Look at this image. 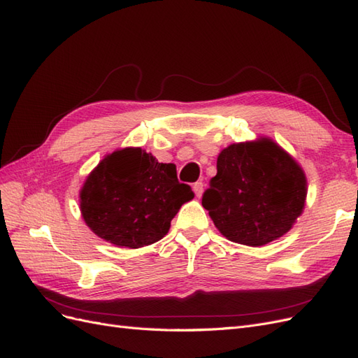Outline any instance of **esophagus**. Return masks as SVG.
Segmentation results:
<instances>
[{
  "instance_id": "esophagus-1",
  "label": "esophagus",
  "mask_w": 358,
  "mask_h": 358,
  "mask_svg": "<svg viewBox=\"0 0 358 358\" xmlns=\"http://www.w3.org/2000/svg\"><path fill=\"white\" fill-rule=\"evenodd\" d=\"M193 192H195V195L198 198H201L202 196V192H203V182L202 181L195 182V185H193Z\"/></svg>"
}]
</instances>
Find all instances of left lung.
I'll list each match as a JSON object with an SVG mask.
<instances>
[{
	"label": "left lung",
	"instance_id": "8db88e82",
	"mask_svg": "<svg viewBox=\"0 0 358 358\" xmlns=\"http://www.w3.org/2000/svg\"><path fill=\"white\" fill-rule=\"evenodd\" d=\"M306 195L303 168L273 139L259 138L220 151L202 206L223 237L259 248L292 228Z\"/></svg>",
	"mask_w": 358,
	"mask_h": 358
}]
</instances>
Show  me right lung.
I'll use <instances>...</instances> for the list:
<instances>
[{"label": "right lung", "instance_id": "add662e5", "mask_svg": "<svg viewBox=\"0 0 358 358\" xmlns=\"http://www.w3.org/2000/svg\"><path fill=\"white\" fill-rule=\"evenodd\" d=\"M195 196L177 178L173 163H159L139 147L100 160L79 192V208L97 237L118 248L139 249L166 236L171 220Z\"/></svg>", "mask_w": 358, "mask_h": 358}]
</instances>
